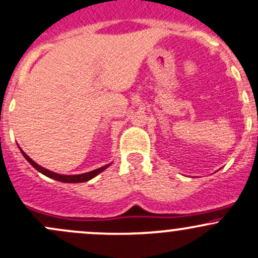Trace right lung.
I'll list each match as a JSON object with an SVG mask.
<instances>
[{
	"mask_svg": "<svg viewBox=\"0 0 258 258\" xmlns=\"http://www.w3.org/2000/svg\"><path fill=\"white\" fill-rule=\"evenodd\" d=\"M21 152H22V155L25 156L26 160H27L28 162H30L31 165H32L33 167H35L36 170L38 171V172L43 173V175L47 176V177H49V178H53V179H56V181L67 182V183H79V182H86V181H88V179H91V178L95 177V176H97L98 173H101V172H102L103 170H106V168H107L108 166H110V165H106V166H103V167L97 168V170L91 171V172L82 173V175H72V176H67V175H58V173H54V172H52V171H48V170H46V168L41 167V166H40V165H37V163H36L35 161L31 160V158L28 157V156L26 155V153L23 152V151H21Z\"/></svg>",
	"mask_w": 258,
	"mask_h": 258,
	"instance_id": "obj_1",
	"label": "right lung"
}]
</instances>
